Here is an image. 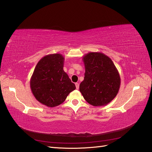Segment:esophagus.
I'll list each match as a JSON object with an SVG mask.
<instances>
[{"label": "esophagus", "instance_id": "34e87169", "mask_svg": "<svg viewBox=\"0 0 152 152\" xmlns=\"http://www.w3.org/2000/svg\"><path fill=\"white\" fill-rule=\"evenodd\" d=\"M75 86H76V88H77V89H79V83H75Z\"/></svg>", "mask_w": 152, "mask_h": 152}]
</instances>
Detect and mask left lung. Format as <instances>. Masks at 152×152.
<instances>
[{
    "mask_svg": "<svg viewBox=\"0 0 152 152\" xmlns=\"http://www.w3.org/2000/svg\"><path fill=\"white\" fill-rule=\"evenodd\" d=\"M85 78L80 92L89 104L104 106L118 93L121 79L118 71L109 56L101 52H90L83 56Z\"/></svg>",
    "mask_w": 152,
    "mask_h": 152,
    "instance_id": "obj_1",
    "label": "left lung"
}]
</instances>
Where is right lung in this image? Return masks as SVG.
Returning <instances> with one entry per match:
<instances>
[{"mask_svg": "<svg viewBox=\"0 0 152 152\" xmlns=\"http://www.w3.org/2000/svg\"><path fill=\"white\" fill-rule=\"evenodd\" d=\"M64 57L60 53L50 54L39 60L30 80L33 96L48 107L62 104L70 92L75 90V84L64 71Z\"/></svg>", "mask_w": 152, "mask_h": 152, "instance_id": "1", "label": "right lung"}]
</instances>
